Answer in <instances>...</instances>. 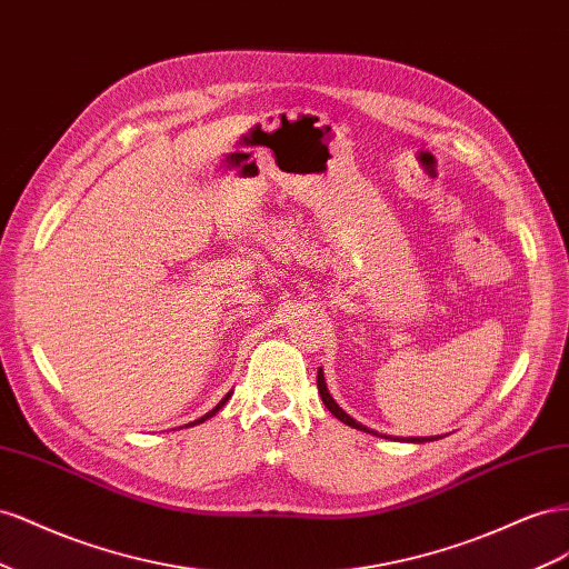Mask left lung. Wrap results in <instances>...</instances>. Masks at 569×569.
<instances>
[{"label": "left lung", "mask_w": 569, "mask_h": 569, "mask_svg": "<svg viewBox=\"0 0 569 569\" xmlns=\"http://www.w3.org/2000/svg\"><path fill=\"white\" fill-rule=\"evenodd\" d=\"M317 388H319V396H321V400H323V405H327L329 408V412L336 417V419H340L343 421V425H348V427H352V429H360V431H367V433H375V436H381V433H377L375 429H369V427H365V425H360V421L357 419H352L343 408H338V402L331 398V393H329V388H327V381H323V371L319 369L317 371ZM383 438H388V436H383ZM438 438H443V436H438ZM393 441H398V438H393ZM400 441H408V443H427V441H436V436L431 438V436H412V438H400Z\"/></svg>", "instance_id": "1"}]
</instances>
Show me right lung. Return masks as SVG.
<instances>
[{"mask_svg": "<svg viewBox=\"0 0 569 569\" xmlns=\"http://www.w3.org/2000/svg\"><path fill=\"white\" fill-rule=\"evenodd\" d=\"M229 398H231V393H226V396H223V398H221V400L217 402V408H214V410H209L207 415H202L200 419H194V421H190V425H186V427H194V425H202V421H207L209 417H214V415H217V412H219V410L223 408V405H226V402H229Z\"/></svg>", "mask_w": 569, "mask_h": 569, "instance_id": "1", "label": "right lung"}]
</instances>
